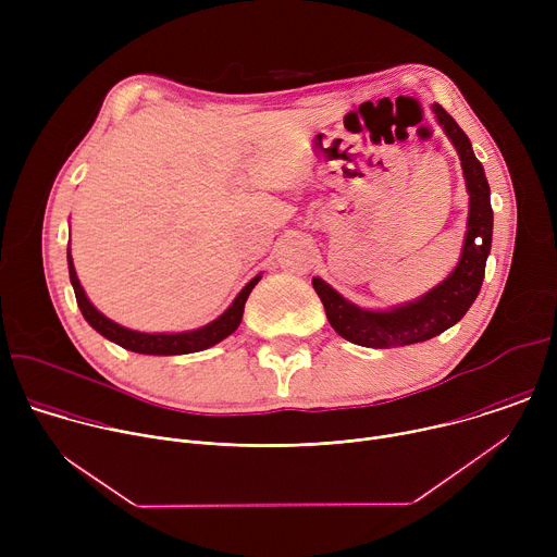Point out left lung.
I'll list each match as a JSON object with an SVG mask.
<instances>
[{"label": "left lung", "mask_w": 557, "mask_h": 557, "mask_svg": "<svg viewBox=\"0 0 557 557\" xmlns=\"http://www.w3.org/2000/svg\"><path fill=\"white\" fill-rule=\"evenodd\" d=\"M434 114L454 143L469 191V220L465 247L454 273L417 301L392 310H363L346 301L324 280L312 277L331 326L348 342L366 348H399L428 342L454 326L473 304L485 277V264L492 249L494 211L490 202V183L483 165L475 161L471 143L458 123L441 108Z\"/></svg>", "instance_id": "obj_1"}]
</instances>
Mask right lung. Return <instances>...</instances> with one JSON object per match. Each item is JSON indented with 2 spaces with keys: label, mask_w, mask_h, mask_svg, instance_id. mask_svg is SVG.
Returning <instances> with one entry per match:
<instances>
[{
  "label": "right lung",
  "mask_w": 557,
  "mask_h": 557,
  "mask_svg": "<svg viewBox=\"0 0 557 557\" xmlns=\"http://www.w3.org/2000/svg\"><path fill=\"white\" fill-rule=\"evenodd\" d=\"M67 269H70V282L74 286V295H76V304L82 308L86 322L101 333L106 339L123 346L125 350L132 352H140V355H187V352H198L205 348L215 346L218 342H222L224 337H228L237 326L243 322V312H245V304L249 299V293L253 290V286L260 282V275L253 277L243 293L233 299V304L218 317L215 322L191 331V333H178V335H147V333H136V331H127L119 324H114L112 320H108L106 314H101L90 299L86 297L82 284H78L72 258L67 253Z\"/></svg>",
  "instance_id": "add662e5"
}]
</instances>
